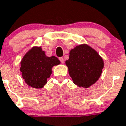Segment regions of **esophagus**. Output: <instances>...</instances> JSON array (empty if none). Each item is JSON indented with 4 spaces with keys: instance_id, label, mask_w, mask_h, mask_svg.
Wrapping results in <instances>:
<instances>
[{
    "instance_id": "1",
    "label": "esophagus",
    "mask_w": 126,
    "mask_h": 126,
    "mask_svg": "<svg viewBox=\"0 0 126 126\" xmlns=\"http://www.w3.org/2000/svg\"><path fill=\"white\" fill-rule=\"evenodd\" d=\"M59 60H60V61H61L62 64H64V58H63V57H60V58H59Z\"/></svg>"
}]
</instances>
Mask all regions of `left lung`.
<instances>
[{"label": "left lung", "mask_w": 126, "mask_h": 126, "mask_svg": "<svg viewBox=\"0 0 126 126\" xmlns=\"http://www.w3.org/2000/svg\"><path fill=\"white\" fill-rule=\"evenodd\" d=\"M65 65L73 83L80 88H88L99 79L104 64L98 52L82 44L71 49Z\"/></svg>", "instance_id": "8db88e82"}]
</instances>
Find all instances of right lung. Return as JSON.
<instances>
[{"instance_id":"right-lung-1","label":"right lung","mask_w":126,"mask_h":126,"mask_svg":"<svg viewBox=\"0 0 126 126\" xmlns=\"http://www.w3.org/2000/svg\"><path fill=\"white\" fill-rule=\"evenodd\" d=\"M60 64V61L55 56L47 57L41 46H33L20 61V71L28 86L40 89L50 77L52 67Z\"/></svg>"}]
</instances>
